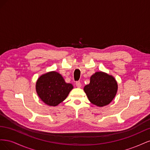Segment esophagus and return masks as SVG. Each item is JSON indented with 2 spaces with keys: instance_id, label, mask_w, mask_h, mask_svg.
Segmentation results:
<instances>
[{
  "instance_id": "obj_1",
  "label": "esophagus",
  "mask_w": 150,
  "mask_h": 150,
  "mask_svg": "<svg viewBox=\"0 0 150 150\" xmlns=\"http://www.w3.org/2000/svg\"><path fill=\"white\" fill-rule=\"evenodd\" d=\"M76 85L78 88H81V84L80 81H77V82H76Z\"/></svg>"
}]
</instances>
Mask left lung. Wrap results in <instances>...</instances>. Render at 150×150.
<instances>
[{"mask_svg": "<svg viewBox=\"0 0 150 150\" xmlns=\"http://www.w3.org/2000/svg\"><path fill=\"white\" fill-rule=\"evenodd\" d=\"M84 91L89 101L99 107L110 104L115 97L117 83L111 75L96 72L90 78V83L84 86Z\"/></svg>", "mask_w": 150, "mask_h": 150, "instance_id": "1", "label": "left lung"}]
</instances>
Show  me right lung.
<instances>
[{
    "label": "right lung",
    "instance_id": "obj_1",
    "mask_svg": "<svg viewBox=\"0 0 150 150\" xmlns=\"http://www.w3.org/2000/svg\"><path fill=\"white\" fill-rule=\"evenodd\" d=\"M35 89L39 97L45 104L56 106L65 100L73 86L66 83L59 73L51 71L39 77Z\"/></svg>",
    "mask_w": 150,
    "mask_h": 150
}]
</instances>
